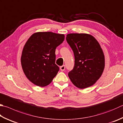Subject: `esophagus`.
Segmentation results:
<instances>
[{
  "label": "esophagus",
  "mask_w": 123,
  "mask_h": 123,
  "mask_svg": "<svg viewBox=\"0 0 123 123\" xmlns=\"http://www.w3.org/2000/svg\"><path fill=\"white\" fill-rule=\"evenodd\" d=\"M60 69H61V70L62 71H64L65 70V66L62 65V66H61L60 67Z\"/></svg>",
  "instance_id": "34e87169"
}]
</instances>
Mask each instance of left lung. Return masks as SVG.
I'll return each instance as SVG.
<instances>
[{
    "instance_id": "obj_1",
    "label": "left lung",
    "mask_w": 123,
    "mask_h": 123,
    "mask_svg": "<svg viewBox=\"0 0 123 123\" xmlns=\"http://www.w3.org/2000/svg\"><path fill=\"white\" fill-rule=\"evenodd\" d=\"M66 41L72 49L74 66L68 76L76 87L84 89L93 85L105 68V59L99 43L87 34H68Z\"/></svg>"
}]
</instances>
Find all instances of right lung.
Returning a JSON list of instances; mask_svg holds the SVG:
<instances>
[{"label":"right lung","instance_id":"obj_1","mask_svg":"<svg viewBox=\"0 0 123 123\" xmlns=\"http://www.w3.org/2000/svg\"><path fill=\"white\" fill-rule=\"evenodd\" d=\"M64 34L52 32L33 34L23 49L21 62L23 71L34 85H48L59 70L55 64V49L64 40Z\"/></svg>","mask_w":123,"mask_h":123}]
</instances>
